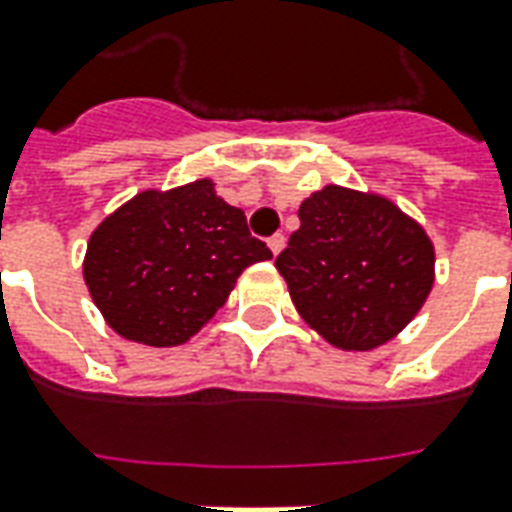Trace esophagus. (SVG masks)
<instances>
[{
	"instance_id": "34e87169",
	"label": "esophagus",
	"mask_w": 512,
	"mask_h": 512,
	"mask_svg": "<svg viewBox=\"0 0 512 512\" xmlns=\"http://www.w3.org/2000/svg\"><path fill=\"white\" fill-rule=\"evenodd\" d=\"M268 249H271L274 255H280L282 249H285V235H282V232L271 235V238H268Z\"/></svg>"
}]
</instances>
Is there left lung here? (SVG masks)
Instances as JSON below:
<instances>
[{"label":"left lung","mask_w":512,"mask_h":512,"mask_svg":"<svg viewBox=\"0 0 512 512\" xmlns=\"http://www.w3.org/2000/svg\"><path fill=\"white\" fill-rule=\"evenodd\" d=\"M299 316L346 352L402 332L430 296L435 249L421 224L377 194L327 185L302 202L274 260Z\"/></svg>","instance_id":"left-lung-1"}]
</instances>
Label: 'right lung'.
Here are the masks:
<instances>
[{"label": "right lung", "instance_id": "right-lung-1", "mask_svg": "<svg viewBox=\"0 0 512 512\" xmlns=\"http://www.w3.org/2000/svg\"><path fill=\"white\" fill-rule=\"evenodd\" d=\"M271 249L210 180L144 191L91 235L82 274L105 321L127 341L180 346L224 307L232 285Z\"/></svg>", "mask_w": 512, "mask_h": 512}]
</instances>
